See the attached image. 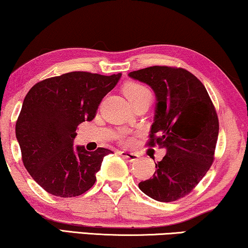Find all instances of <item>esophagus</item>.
<instances>
[{
    "label": "esophagus",
    "mask_w": 248,
    "mask_h": 248,
    "mask_svg": "<svg viewBox=\"0 0 248 248\" xmlns=\"http://www.w3.org/2000/svg\"><path fill=\"white\" fill-rule=\"evenodd\" d=\"M120 155L123 156V157L127 158L128 160H130V162H135V160H137L139 158V155L137 154V153H134V152L123 151V152H120Z\"/></svg>",
    "instance_id": "34e87169"
}]
</instances>
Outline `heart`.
Segmentation results:
<instances>
[{
    "label": "heart",
    "mask_w": 248,
    "mask_h": 248,
    "mask_svg": "<svg viewBox=\"0 0 248 248\" xmlns=\"http://www.w3.org/2000/svg\"><path fill=\"white\" fill-rule=\"evenodd\" d=\"M124 91L125 96H127L129 101L132 103V106H136V104L141 102L151 103V101L153 99L152 91L149 90L148 86L141 84V83H128V84L124 86Z\"/></svg>",
    "instance_id": "obj_1"
}]
</instances>
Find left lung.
Here are the masks:
<instances>
[{"mask_svg":"<svg viewBox=\"0 0 248 248\" xmlns=\"http://www.w3.org/2000/svg\"><path fill=\"white\" fill-rule=\"evenodd\" d=\"M151 86L156 110L148 146L166 149L153 177L138 184L145 194L172 202L189 194L214 162L219 121L204 85L189 71L152 66L128 74Z\"/></svg>","mask_w":248,"mask_h":248,"instance_id":"8db88e82","label":"left lung"}]
</instances>
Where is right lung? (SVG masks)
<instances>
[{
  "label": "right lung",
  "instance_id": "obj_1",
  "mask_svg": "<svg viewBox=\"0 0 248 248\" xmlns=\"http://www.w3.org/2000/svg\"><path fill=\"white\" fill-rule=\"evenodd\" d=\"M121 74L110 76L71 72L46 78L27 93L16 124L22 162L32 179L48 193L73 198L95 183L103 157L111 151L74 147L79 124L96 116L101 101Z\"/></svg>",
  "mask_w": 248,
  "mask_h": 248
}]
</instances>
